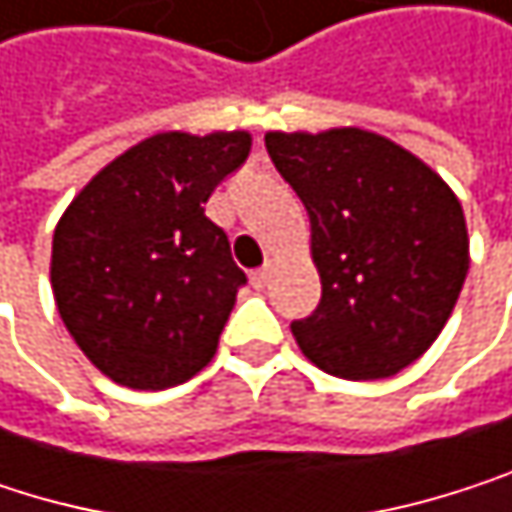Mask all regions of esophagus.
Wrapping results in <instances>:
<instances>
[{
  "label": "esophagus",
  "instance_id": "1",
  "mask_svg": "<svg viewBox=\"0 0 512 512\" xmlns=\"http://www.w3.org/2000/svg\"><path fill=\"white\" fill-rule=\"evenodd\" d=\"M248 279H251V288H254V291H264V288H267V282H270V264H267V267H261V270H254Z\"/></svg>",
  "mask_w": 512,
  "mask_h": 512
}]
</instances>
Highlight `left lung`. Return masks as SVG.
<instances>
[{"label": "left lung", "mask_w": 512, "mask_h": 512, "mask_svg": "<svg viewBox=\"0 0 512 512\" xmlns=\"http://www.w3.org/2000/svg\"><path fill=\"white\" fill-rule=\"evenodd\" d=\"M267 152L312 221L318 309L291 324L327 375H399L444 330L468 276L453 188L399 143L363 131H270Z\"/></svg>", "instance_id": "1"}]
</instances>
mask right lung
Returning <instances> with one entry per match:
<instances>
[{
  "label": "right lung",
  "instance_id": "obj_1",
  "mask_svg": "<svg viewBox=\"0 0 512 512\" xmlns=\"http://www.w3.org/2000/svg\"><path fill=\"white\" fill-rule=\"evenodd\" d=\"M248 149V131L152 134L98 170L59 218L56 309L110 381L167 390L215 357L245 273L203 203Z\"/></svg>",
  "mask_w": 512,
  "mask_h": 512
}]
</instances>
